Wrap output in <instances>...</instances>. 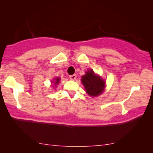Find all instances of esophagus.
<instances>
[{"label": "esophagus", "instance_id": "esophagus-1", "mask_svg": "<svg viewBox=\"0 0 153 153\" xmlns=\"http://www.w3.org/2000/svg\"><path fill=\"white\" fill-rule=\"evenodd\" d=\"M76 78H77V75H76V74L72 75H71V76H70V79H71V80H76Z\"/></svg>", "mask_w": 153, "mask_h": 153}]
</instances>
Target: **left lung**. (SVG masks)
Listing matches in <instances>:
<instances>
[{"label":"left lung","instance_id":"obj_1","mask_svg":"<svg viewBox=\"0 0 153 153\" xmlns=\"http://www.w3.org/2000/svg\"><path fill=\"white\" fill-rule=\"evenodd\" d=\"M81 82L86 93L91 97L98 96L102 94L106 84L101 77L95 74L93 70H88L85 75H82Z\"/></svg>","mask_w":153,"mask_h":153}]
</instances>
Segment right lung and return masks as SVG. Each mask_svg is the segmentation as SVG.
<instances>
[{
    "label": "right lung",
    "mask_w": 153,
    "mask_h": 153,
    "mask_svg": "<svg viewBox=\"0 0 153 153\" xmlns=\"http://www.w3.org/2000/svg\"><path fill=\"white\" fill-rule=\"evenodd\" d=\"M59 80H60V78H54V80L52 82V83H53L54 85H57V84L59 83Z\"/></svg>",
    "instance_id": "add662e5"
}]
</instances>
